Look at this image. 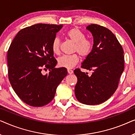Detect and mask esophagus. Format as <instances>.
<instances>
[{"instance_id": "obj_1", "label": "esophagus", "mask_w": 135, "mask_h": 135, "mask_svg": "<svg viewBox=\"0 0 135 135\" xmlns=\"http://www.w3.org/2000/svg\"><path fill=\"white\" fill-rule=\"evenodd\" d=\"M68 74H72L73 73V70H71V69H68Z\"/></svg>"}]
</instances>
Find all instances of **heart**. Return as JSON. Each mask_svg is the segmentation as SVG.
Masks as SVG:
<instances>
[{
    "mask_svg": "<svg viewBox=\"0 0 135 135\" xmlns=\"http://www.w3.org/2000/svg\"><path fill=\"white\" fill-rule=\"evenodd\" d=\"M67 38L74 43V52H78L83 58H86L91 54L93 49V43L91 40L85 38V34L78 28H72L66 33ZM51 49L55 54H59L60 51V40L55 38L51 44ZM79 55L75 53L71 55H63L58 59V66L67 69H71L78 63Z\"/></svg>",
    "mask_w": 135,
    "mask_h": 135,
    "instance_id": "1",
    "label": "heart"
}]
</instances>
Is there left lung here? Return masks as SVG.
<instances>
[{
  "mask_svg": "<svg viewBox=\"0 0 135 135\" xmlns=\"http://www.w3.org/2000/svg\"><path fill=\"white\" fill-rule=\"evenodd\" d=\"M86 29L93 37V49L81 68L93 73L88 76L80 69L74 70L77 77L75 95L83 104H99L108 100L118 87L124 69L123 50L109 29L95 24Z\"/></svg>",
  "mask_w": 135,
  "mask_h": 135,
  "instance_id": "left-lung-1",
  "label": "left lung"
}]
</instances>
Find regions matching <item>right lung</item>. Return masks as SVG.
I'll return each mask as SVG.
<instances>
[{
    "instance_id": "right-lung-1",
    "label": "right lung",
    "mask_w": 135,
    "mask_h": 135,
    "mask_svg": "<svg viewBox=\"0 0 135 135\" xmlns=\"http://www.w3.org/2000/svg\"><path fill=\"white\" fill-rule=\"evenodd\" d=\"M62 25L37 24L20 31L7 53L8 79L23 102L34 107L49 104L57 86L68 74L65 68H55L51 44ZM49 73L44 75L43 70Z\"/></svg>"
}]
</instances>
